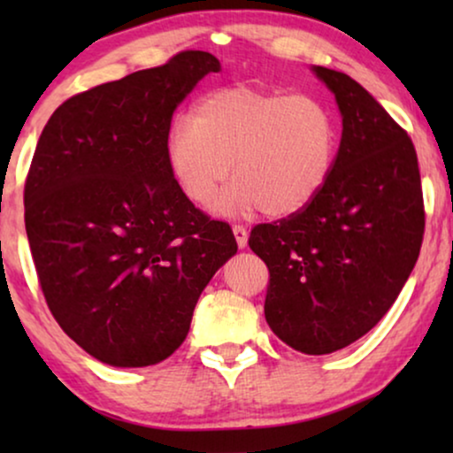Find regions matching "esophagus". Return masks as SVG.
Segmentation results:
<instances>
[{
	"label": "esophagus",
	"instance_id": "obj_1",
	"mask_svg": "<svg viewBox=\"0 0 453 453\" xmlns=\"http://www.w3.org/2000/svg\"><path fill=\"white\" fill-rule=\"evenodd\" d=\"M233 233H234V239H237V245L241 247V250H243V247L247 245V237H250L247 228L243 225H234Z\"/></svg>",
	"mask_w": 453,
	"mask_h": 453
}]
</instances>
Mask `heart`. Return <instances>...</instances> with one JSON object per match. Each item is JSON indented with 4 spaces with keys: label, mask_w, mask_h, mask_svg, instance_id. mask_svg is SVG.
<instances>
[{
    "label": "heart",
    "mask_w": 453,
    "mask_h": 453,
    "mask_svg": "<svg viewBox=\"0 0 453 453\" xmlns=\"http://www.w3.org/2000/svg\"><path fill=\"white\" fill-rule=\"evenodd\" d=\"M334 157L336 126L318 98L245 84L208 92L194 119L177 117L166 135L173 177L200 206L226 181L233 160L237 181L216 203L225 212H299L326 185Z\"/></svg>",
    "instance_id": "heart-1"
}]
</instances>
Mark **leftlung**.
Here are the masks:
<instances>
[{"mask_svg":"<svg viewBox=\"0 0 453 453\" xmlns=\"http://www.w3.org/2000/svg\"><path fill=\"white\" fill-rule=\"evenodd\" d=\"M315 73L336 95L342 140L318 196L287 219L251 228L268 265L265 321L282 342L327 355L389 311L417 264L425 202L411 135L342 72Z\"/></svg>","mask_w":453,"mask_h":453,"instance_id":"obj_1","label":"left lung"}]
</instances>
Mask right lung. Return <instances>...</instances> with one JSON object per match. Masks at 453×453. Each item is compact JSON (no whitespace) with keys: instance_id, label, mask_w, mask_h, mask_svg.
<instances>
[{"instance_id":"right-lung-1","label":"right lung","mask_w":453,"mask_h":453,"mask_svg":"<svg viewBox=\"0 0 453 453\" xmlns=\"http://www.w3.org/2000/svg\"><path fill=\"white\" fill-rule=\"evenodd\" d=\"M220 64L181 51L80 92L42 129L24 222L47 307L73 342L115 367L171 357L214 272L237 253L166 160L173 111Z\"/></svg>"}]
</instances>
